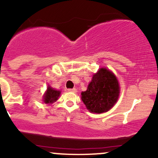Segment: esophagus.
Masks as SVG:
<instances>
[{
    "instance_id": "34e87169",
    "label": "esophagus",
    "mask_w": 158,
    "mask_h": 158,
    "mask_svg": "<svg viewBox=\"0 0 158 158\" xmlns=\"http://www.w3.org/2000/svg\"><path fill=\"white\" fill-rule=\"evenodd\" d=\"M68 90L70 92H73V93H77V90L76 88H69Z\"/></svg>"
}]
</instances>
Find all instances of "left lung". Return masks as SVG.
Instances as JSON below:
<instances>
[{
	"label": "left lung",
	"mask_w": 158,
	"mask_h": 158,
	"mask_svg": "<svg viewBox=\"0 0 158 158\" xmlns=\"http://www.w3.org/2000/svg\"><path fill=\"white\" fill-rule=\"evenodd\" d=\"M81 100L92 113L107 112L117 102L119 85L117 77L106 68H100L94 74L86 91L81 92Z\"/></svg>",
	"instance_id": "obj_1"
}]
</instances>
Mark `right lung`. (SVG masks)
Segmentation results:
<instances>
[{
	"instance_id": "add662e5",
	"label": "right lung",
	"mask_w": 158,
	"mask_h": 158,
	"mask_svg": "<svg viewBox=\"0 0 158 158\" xmlns=\"http://www.w3.org/2000/svg\"><path fill=\"white\" fill-rule=\"evenodd\" d=\"M60 94V90H54L53 88H51L50 86H48L47 91L45 92L44 95L43 101H44V103H46V104H52V103L56 102V101L59 99Z\"/></svg>"
}]
</instances>
